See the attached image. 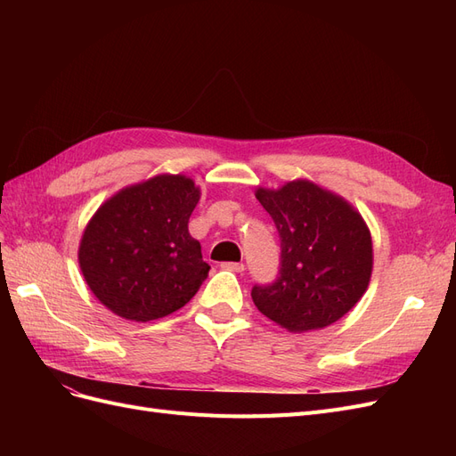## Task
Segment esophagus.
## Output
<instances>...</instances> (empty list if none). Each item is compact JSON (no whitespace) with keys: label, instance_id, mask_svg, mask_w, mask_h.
<instances>
[{"label":"esophagus","instance_id":"1","mask_svg":"<svg viewBox=\"0 0 456 456\" xmlns=\"http://www.w3.org/2000/svg\"><path fill=\"white\" fill-rule=\"evenodd\" d=\"M220 268L223 270H228V272H243L245 270V265L243 262H223V265H220Z\"/></svg>","mask_w":456,"mask_h":456}]
</instances>
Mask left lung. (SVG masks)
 Wrapping results in <instances>:
<instances>
[{
	"label": "left lung",
	"instance_id": "obj_1",
	"mask_svg": "<svg viewBox=\"0 0 456 456\" xmlns=\"http://www.w3.org/2000/svg\"><path fill=\"white\" fill-rule=\"evenodd\" d=\"M281 241L278 278L255 285V306L293 333L323 329L363 297L372 270L370 233L342 198L308 181L256 190Z\"/></svg>",
	"mask_w": 456,
	"mask_h": 456
}]
</instances>
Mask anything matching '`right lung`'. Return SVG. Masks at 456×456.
<instances>
[{"instance_id": "right-lung-1", "label": "right lung", "mask_w": 456, "mask_h": 456, "mask_svg": "<svg viewBox=\"0 0 456 456\" xmlns=\"http://www.w3.org/2000/svg\"><path fill=\"white\" fill-rule=\"evenodd\" d=\"M198 201L194 181L159 175L101 205L81 238L79 268L106 308L151 322L198 293L211 270L188 232Z\"/></svg>"}]
</instances>
